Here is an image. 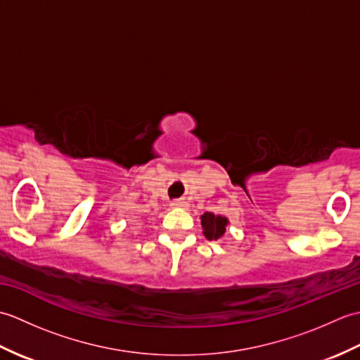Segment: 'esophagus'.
Listing matches in <instances>:
<instances>
[{"instance_id":"esophagus-1","label":"esophagus","mask_w":360,"mask_h":360,"mask_svg":"<svg viewBox=\"0 0 360 360\" xmlns=\"http://www.w3.org/2000/svg\"><path fill=\"white\" fill-rule=\"evenodd\" d=\"M173 207H179V209H186L187 207V201L184 200H176L172 202Z\"/></svg>"}]
</instances>
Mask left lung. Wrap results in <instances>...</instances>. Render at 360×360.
I'll return each instance as SVG.
<instances>
[{
  "instance_id": "obj_1",
  "label": "left lung",
  "mask_w": 360,
  "mask_h": 360,
  "mask_svg": "<svg viewBox=\"0 0 360 360\" xmlns=\"http://www.w3.org/2000/svg\"><path fill=\"white\" fill-rule=\"evenodd\" d=\"M201 226L205 238L217 241L224 236L229 219L223 215H215L213 212H205L204 215H201Z\"/></svg>"
}]
</instances>
